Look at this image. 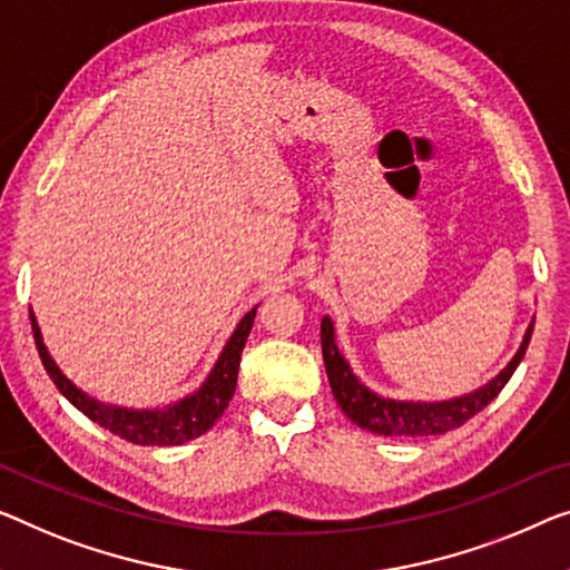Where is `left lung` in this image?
Masks as SVG:
<instances>
[{
	"label": "left lung",
	"mask_w": 570,
	"mask_h": 570,
	"mask_svg": "<svg viewBox=\"0 0 570 570\" xmlns=\"http://www.w3.org/2000/svg\"><path fill=\"white\" fill-rule=\"evenodd\" d=\"M534 320L524 330V337L512 361L497 373L494 379H489L487 384L473 389L469 394L453 396V399H440V402H422V399H392L381 396L368 389L363 381L355 376L351 363L345 361V355L340 353L337 340H335V325L330 317H322V358H325V371L330 379V389L337 399L340 410L345 412V417L358 424V428L373 432V435L384 438H430V435H443L461 424L475 417L483 406L491 404L497 394L507 386V381L512 379V373L520 366L524 358V351L530 345Z\"/></svg>",
	"instance_id": "8db88e82"
}]
</instances>
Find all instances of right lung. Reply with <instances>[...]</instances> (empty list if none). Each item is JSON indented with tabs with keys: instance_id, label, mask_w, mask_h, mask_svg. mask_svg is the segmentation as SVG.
I'll return each mask as SVG.
<instances>
[{
	"instance_id": "1",
	"label": "right lung",
	"mask_w": 570,
	"mask_h": 570,
	"mask_svg": "<svg viewBox=\"0 0 570 570\" xmlns=\"http://www.w3.org/2000/svg\"><path fill=\"white\" fill-rule=\"evenodd\" d=\"M258 307H253L245 317L237 322L230 340H227L223 353L215 361V366L207 373V379L202 381L197 392L176 399L171 404L153 406V410H132V406H120L99 402L97 396H91L73 384L66 373L58 368L53 355L48 353L46 343H42L40 325L36 320V312L30 309L32 322V335H36V345L40 353L42 366H46L48 376L53 379L68 402H71L81 414H87L91 422H97L99 428L112 432V435L127 440L135 445H184L189 440L199 438L215 424L223 412L230 404L237 386V368H240V355L245 347V340L250 335L253 320H256Z\"/></svg>"
}]
</instances>
